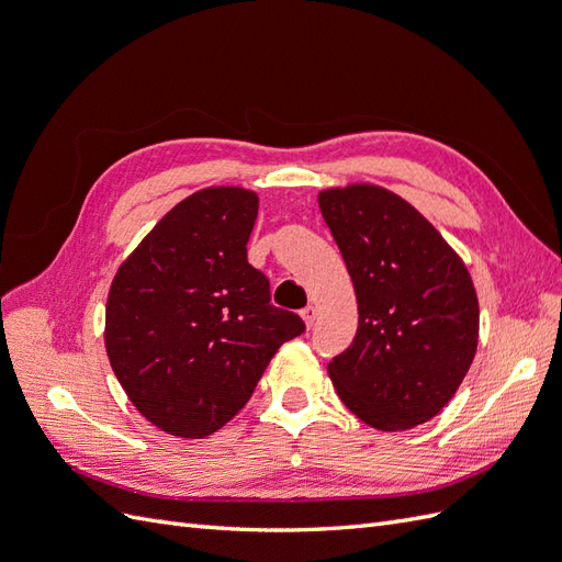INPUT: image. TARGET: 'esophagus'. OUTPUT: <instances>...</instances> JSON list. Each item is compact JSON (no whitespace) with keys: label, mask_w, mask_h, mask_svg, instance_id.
<instances>
[{"label":"esophagus","mask_w":562,"mask_h":562,"mask_svg":"<svg viewBox=\"0 0 562 562\" xmlns=\"http://www.w3.org/2000/svg\"><path fill=\"white\" fill-rule=\"evenodd\" d=\"M300 316H302L304 323H307V328H312L314 321H316V307H314V304H307V307L300 312Z\"/></svg>","instance_id":"esophagus-1"}]
</instances>
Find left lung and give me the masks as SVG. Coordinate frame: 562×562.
Listing matches in <instances>:
<instances>
[{"mask_svg": "<svg viewBox=\"0 0 562 562\" xmlns=\"http://www.w3.org/2000/svg\"><path fill=\"white\" fill-rule=\"evenodd\" d=\"M359 304V330L328 363L337 396L368 427L436 417L479 347V297L462 258L398 194L351 182L318 192Z\"/></svg>", "mask_w": 562, "mask_h": 562, "instance_id": "obj_1", "label": "left lung"}]
</instances>
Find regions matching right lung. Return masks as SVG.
<instances>
[{
	"instance_id": "obj_1",
	"label": "right lung",
	"mask_w": 562,
	"mask_h": 562,
	"mask_svg": "<svg viewBox=\"0 0 562 562\" xmlns=\"http://www.w3.org/2000/svg\"><path fill=\"white\" fill-rule=\"evenodd\" d=\"M258 194L220 184L182 199L119 265L105 304V349L145 419L206 438L241 411L271 356L304 333L269 304L248 265Z\"/></svg>"
}]
</instances>
